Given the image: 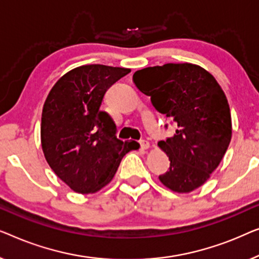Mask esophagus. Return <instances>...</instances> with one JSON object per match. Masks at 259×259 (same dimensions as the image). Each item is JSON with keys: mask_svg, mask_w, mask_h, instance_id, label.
I'll return each instance as SVG.
<instances>
[{"mask_svg": "<svg viewBox=\"0 0 259 259\" xmlns=\"http://www.w3.org/2000/svg\"><path fill=\"white\" fill-rule=\"evenodd\" d=\"M140 144H141L142 150H148V149L150 148V143H149L148 141H141Z\"/></svg>", "mask_w": 259, "mask_h": 259, "instance_id": "obj_1", "label": "esophagus"}]
</instances>
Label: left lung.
Wrapping results in <instances>:
<instances>
[{
    "label": "left lung",
    "mask_w": 259,
    "mask_h": 259,
    "mask_svg": "<svg viewBox=\"0 0 259 259\" xmlns=\"http://www.w3.org/2000/svg\"><path fill=\"white\" fill-rule=\"evenodd\" d=\"M156 110L177 123L176 133L158 147L170 167L159 181L178 194H189L210 178L230 144L232 123L227 96L216 78L192 63H166L133 76Z\"/></svg>",
    "instance_id": "8db88e82"
}]
</instances>
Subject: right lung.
<instances>
[{"label":"right lung","instance_id":"right-lung-1","mask_svg":"<svg viewBox=\"0 0 259 259\" xmlns=\"http://www.w3.org/2000/svg\"><path fill=\"white\" fill-rule=\"evenodd\" d=\"M130 69L81 65L54 84L42 110L41 145L54 172L72 191L94 194L109 184L123 156L137 143L116 138V125L100 108L104 94Z\"/></svg>","mask_w":259,"mask_h":259}]
</instances>
